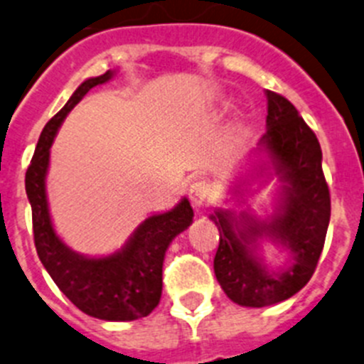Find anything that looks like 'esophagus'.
Returning <instances> with one entry per match:
<instances>
[{"instance_id":"obj_1","label":"esophagus","mask_w":364,"mask_h":364,"mask_svg":"<svg viewBox=\"0 0 364 364\" xmlns=\"http://www.w3.org/2000/svg\"><path fill=\"white\" fill-rule=\"evenodd\" d=\"M210 196H212V186H210V183L206 179H199V181L190 185L188 198L192 206H196V208L205 206L210 201Z\"/></svg>"}]
</instances>
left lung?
Masks as SVG:
<instances>
[{
  "label": "left lung",
  "mask_w": 364,
  "mask_h": 364,
  "mask_svg": "<svg viewBox=\"0 0 364 364\" xmlns=\"http://www.w3.org/2000/svg\"><path fill=\"white\" fill-rule=\"evenodd\" d=\"M267 132L257 152H266L259 174L273 176L282 186L274 215L266 223L240 213L239 220L228 210H217L210 219L219 230V247L213 259L217 282L230 300L244 307L278 304L311 280L320 260L331 220V192L321 168L320 141L282 95L266 91ZM262 235L271 236L291 251L294 264L269 274L250 250Z\"/></svg>",
  "instance_id": "obj_1"
}]
</instances>
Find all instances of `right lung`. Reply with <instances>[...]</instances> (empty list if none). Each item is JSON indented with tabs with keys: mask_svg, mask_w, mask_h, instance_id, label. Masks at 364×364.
Segmentation results:
<instances>
[{
	"mask_svg": "<svg viewBox=\"0 0 364 364\" xmlns=\"http://www.w3.org/2000/svg\"><path fill=\"white\" fill-rule=\"evenodd\" d=\"M113 77L105 71L80 84L63 109L44 125L26 171L25 186L32 206L33 242L41 262L68 300L86 314L105 321H132L154 311L161 298L163 259L168 244L192 223L193 210L181 199L171 212L145 219L125 246L107 257H86L70 250L53 230L46 199L50 147L66 114L91 87Z\"/></svg>",
	"mask_w": 364,
	"mask_h": 364,
	"instance_id": "right-lung-1",
	"label": "right lung"
}]
</instances>
